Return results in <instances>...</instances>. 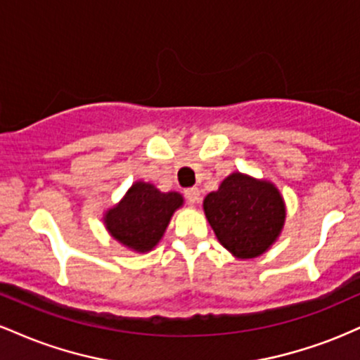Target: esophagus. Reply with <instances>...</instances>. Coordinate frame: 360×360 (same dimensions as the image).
Wrapping results in <instances>:
<instances>
[{
    "instance_id": "34e87169",
    "label": "esophagus",
    "mask_w": 360,
    "mask_h": 360,
    "mask_svg": "<svg viewBox=\"0 0 360 360\" xmlns=\"http://www.w3.org/2000/svg\"><path fill=\"white\" fill-rule=\"evenodd\" d=\"M184 194H186V198H188V201H189V203H191V205H196L198 201H200V189H198V188H189V189H186Z\"/></svg>"
}]
</instances>
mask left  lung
Segmentation results:
<instances>
[{"instance_id": "left-lung-1", "label": "left lung", "mask_w": 360, "mask_h": 360, "mask_svg": "<svg viewBox=\"0 0 360 360\" xmlns=\"http://www.w3.org/2000/svg\"><path fill=\"white\" fill-rule=\"evenodd\" d=\"M203 210L218 242L237 259L266 254L286 221V203L276 184L238 171L206 194Z\"/></svg>"}]
</instances>
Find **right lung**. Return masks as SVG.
I'll return each mask as SVG.
<instances>
[{"mask_svg": "<svg viewBox=\"0 0 360 360\" xmlns=\"http://www.w3.org/2000/svg\"><path fill=\"white\" fill-rule=\"evenodd\" d=\"M184 205L183 194L162 193L152 183L135 181L125 196L103 214L106 230L127 249L146 254L162 240L176 210Z\"/></svg>", "mask_w": 360, "mask_h": 360, "instance_id": "right-lung-1", "label": "right lung"}]
</instances>
